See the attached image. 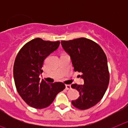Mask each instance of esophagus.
Here are the masks:
<instances>
[{
  "label": "esophagus",
  "instance_id": "obj_1",
  "mask_svg": "<svg viewBox=\"0 0 128 128\" xmlns=\"http://www.w3.org/2000/svg\"><path fill=\"white\" fill-rule=\"evenodd\" d=\"M65 88L66 90H70V89H71V85L70 84H66L65 85Z\"/></svg>",
  "mask_w": 128,
  "mask_h": 128
}]
</instances>
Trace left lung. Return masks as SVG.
I'll list each match as a JSON object with an SVG mask.
<instances>
[{"mask_svg": "<svg viewBox=\"0 0 128 128\" xmlns=\"http://www.w3.org/2000/svg\"><path fill=\"white\" fill-rule=\"evenodd\" d=\"M61 44L70 57L74 71L81 72L84 80V84L71 86L80 92L72 104L78 109H88L101 100L109 84L106 54L98 44L85 38L62 41Z\"/></svg>", "mask_w": 128, "mask_h": 128, "instance_id": "left-lung-1", "label": "left lung"}]
</instances>
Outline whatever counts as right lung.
Returning a JSON list of instances; mask_svg holds the SVG:
<instances>
[{
	"label": "right lung",
	"mask_w": 128,
	"mask_h": 128,
	"mask_svg": "<svg viewBox=\"0 0 128 128\" xmlns=\"http://www.w3.org/2000/svg\"><path fill=\"white\" fill-rule=\"evenodd\" d=\"M60 41L35 38L24 45L18 53L13 66V77L18 93L29 106L42 109L48 106L56 95L65 89L63 82L48 83L40 80L45 59L56 50Z\"/></svg>",
	"instance_id": "add662e5"
}]
</instances>
